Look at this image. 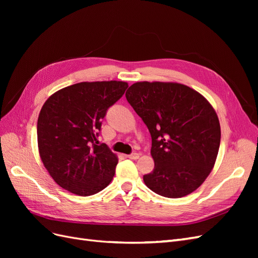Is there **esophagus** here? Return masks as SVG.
Masks as SVG:
<instances>
[{
  "label": "esophagus",
  "mask_w": 258,
  "mask_h": 258,
  "mask_svg": "<svg viewBox=\"0 0 258 258\" xmlns=\"http://www.w3.org/2000/svg\"><path fill=\"white\" fill-rule=\"evenodd\" d=\"M127 157L130 158V159H138L139 158V154L138 153H131L130 155L127 156Z\"/></svg>",
  "instance_id": "esophagus-1"
}]
</instances>
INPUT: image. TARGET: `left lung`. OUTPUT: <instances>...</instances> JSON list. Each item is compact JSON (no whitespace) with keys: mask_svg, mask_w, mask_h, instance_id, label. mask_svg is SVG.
I'll use <instances>...</instances> for the list:
<instances>
[{"mask_svg":"<svg viewBox=\"0 0 258 258\" xmlns=\"http://www.w3.org/2000/svg\"><path fill=\"white\" fill-rule=\"evenodd\" d=\"M126 98L152 137L155 167L143 176L145 185L167 198L196 190L220 148L221 127L213 107L199 92L176 83H136Z\"/></svg>","mask_w":258,"mask_h":258,"instance_id":"1","label":"left lung"}]
</instances>
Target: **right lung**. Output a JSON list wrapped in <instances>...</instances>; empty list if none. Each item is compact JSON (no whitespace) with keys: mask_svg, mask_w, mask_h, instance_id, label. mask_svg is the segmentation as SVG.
Segmentation results:
<instances>
[{"mask_svg":"<svg viewBox=\"0 0 258 258\" xmlns=\"http://www.w3.org/2000/svg\"><path fill=\"white\" fill-rule=\"evenodd\" d=\"M128 88L124 82L79 83L53 93L37 119L41 159L66 190L90 196L111 183L118 159L99 143L102 119Z\"/></svg>","mask_w":258,"mask_h":258,"instance_id":"obj_1","label":"right lung"}]
</instances>
